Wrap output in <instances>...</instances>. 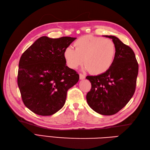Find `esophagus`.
Returning a JSON list of instances; mask_svg holds the SVG:
<instances>
[{"instance_id": "obj_1", "label": "esophagus", "mask_w": 150, "mask_h": 150, "mask_svg": "<svg viewBox=\"0 0 150 150\" xmlns=\"http://www.w3.org/2000/svg\"><path fill=\"white\" fill-rule=\"evenodd\" d=\"M85 75L84 74H82V73H80L79 74V78H80L81 80H82V79H85Z\"/></svg>"}]
</instances>
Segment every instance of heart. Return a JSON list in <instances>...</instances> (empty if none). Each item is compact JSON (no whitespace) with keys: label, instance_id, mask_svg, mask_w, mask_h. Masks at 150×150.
Masks as SVG:
<instances>
[{"label":"heart","instance_id":"obj_1","mask_svg":"<svg viewBox=\"0 0 150 150\" xmlns=\"http://www.w3.org/2000/svg\"><path fill=\"white\" fill-rule=\"evenodd\" d=\"M75 50L68 47L64 57L68 67L77 68L84 62L86 69L95 75L106 72L112 66L116 55V46L112 40L91 35L79 38L74 43Z\"/></svg>","mask_w":150,"mask_h":150}]
</instances>
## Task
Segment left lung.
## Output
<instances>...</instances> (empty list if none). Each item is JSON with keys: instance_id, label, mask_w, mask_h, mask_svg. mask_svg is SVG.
<instances>
[{"instance_id": "obj_1", "label": "left lung", "mask_w": 150, "mask_h": 150, "mask_svg": "<svg viewBox=\"0 0 150 150\" xmlns=\"http://www.w3.org/2000/svg\"><path fill=\"white\" fill-rule=\"evenodd\" d=\"M104 37L110 38L115 44V58L106 72L97 76H87L91 88L86 95V100L97 113L112 115L122 109L134 94L139 64L131 47L116 37Z\"/></svg>"}]
</instances>
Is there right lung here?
Returning a JSON list of instances; mask_svg holds the SVG:
<instances>
[{
    "mask_svg": "<svg viewBox=\"0 0 150 150\" xmlns=\"http://www.w3.org/2000/svg\"><path fill=\"white\" fill-rule=\"evenodd\" d=\"M77 38L38 39L19 60L17 84L25 106L42 116L55 113L65 104L67 91L79 75L66 64L64 52Z\"/></svg>",
    "mask_w": 150,
    "mask_h": 150,
    "instance_id": "add662e5",
    "label": "right lung"
}]
</instances>
